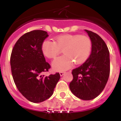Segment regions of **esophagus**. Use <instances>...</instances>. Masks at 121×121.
Masks as SVG:
<instances>
[{"mask_svg": "<svg viewBox=\"0 0 121 121\" xmlns=\"http://www.w3.org/2000/svg\"><path fill=\"white\" fill-rule=\"evenodd\" d=\"M65 73V72H60V75L61 77H62V76L63 75H64Z\"/></svg>", "mask_w": 121, "mask_h": 121, "instance_id": "34e87169", "label": "esophagus"}]
</instances>
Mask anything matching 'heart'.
<instances>
[{"label": "heart", "mask_w": 121, "mask_h": 121, "mask_svg": "<svg viewBox=\"0 0 121 121\" xmlns=\"http://www.w3.org/2000/svg\"><path fill=\"white\" fill-rule=\"evenodd\" d=\"M42 51L49 58H55L61 52L64 55L53 61L52 67L63 72L73 66L82 63L88 58L92 50V41L88 36L80 35H64L57 36L55 41H44Z\"/></svg>", "instance_id": "1"}]
</instances>
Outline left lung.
Returning a JSON list of instances; mask_svg holds the SVG:
<instances>
[{"label": "left lung", "mask_w": 121, "mask_h": 121, "mask_svg": "<svg viewBox=\"0 0 121 121\" xmlns=\"http://www.w3.org/2000/svg\"><path fill=\"white\" fill-rule=\"evenodd\" d=\"M85 31L92 41L91 54L83 64L72 70L73 78L69 86L76 97L90 100L105 88L110 74V56L104 41L96 33Z\"/></svg>", "instance_id": "1"}]
</instances>
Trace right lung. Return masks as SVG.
Instances as JSON below:
<instances>
[{
    "mask_svg": "<svg viewBox=\"0 0 121 121\" xmlns=\"http://www.w3.org/2000/svg\"><path fill=\"white\" fill-rule=\"evenodd\" d=\"M48 36L47 32L42 30L26 33L16 42L10 56L14 83L22 95L34 103L49 99L60 78L59 73L48 77L41 75L51 67L46 61L41 49Z\"/></svg>",
    "mask_w": 121,
    "mask_h": 121,
    "instance_id": "obj_1",
    "label": "right lung"
}]
</instances>
